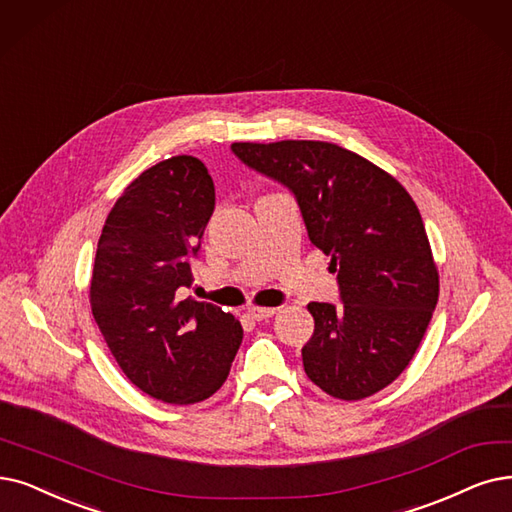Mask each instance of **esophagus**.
<instances>
[{"instance_id": "1", "label": "esophagus", "mask_w": 512, "mask_h": 512, "mask_svg": "<svg viewBox=\"0 0 512 512\" xmlns=\"http://www.w3.org/2000/svg\"><path fill=\"white\" fill-rule=\"evenodd\" d=\"M277 313V309H273V306H252V309H248V315L254 319V321H264L269 319Z\"/></svg>"}]
</instances>
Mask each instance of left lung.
Segmentation results:
<instances>
[{"mask_svg":"<svg viewBox=\"0 0 512 512\" xmlns=\"http://www.w3.org/2000/svg\"><path fill=\"white\" fill-rule=\"evenodd\" d=\"M231 151L294 195L311 243L338 273L342 304H309L306 376L344 401L382 391L412 361L439 298L414 199L391 174L332 142H233Z\"/></svg>","mask_w":512,"mask_h":512,"instance_id":"1","label":"left lung"}]
</instances>
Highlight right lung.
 I'll use <instances>...</instances> for the list:
<instances>
[{"label": "right lung", "mask_w": 512, "mask_h": 512, "mask_svg": "<svg viewBox=\"0 0 512 512\" xmlns=\"http://www.w3.org/2000/svg\"><path fill=\"white\" fill-rule=\"evenodd\" d=\"M214 201L206 166L170 157L126 187L98 239L92 315L130 382L163 403L212 397L243 338L241 323L220 306L180 300Z\"/></svg>", "instance_id": "obj_1"}]
</instances>
